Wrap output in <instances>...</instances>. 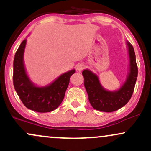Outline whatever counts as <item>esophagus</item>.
<instances>
[{
  "label": "esophagus",
  "mask_w": 151,
  "mask_h": 151,
  "mask_svg": "<svg viewBox=\"0 0 151 151\" xmlns=\"http://www.w3.org/2000/svg\"><path fill=\"white\" fill-rule=\"evenodd\" d=\"M84 68H85V65H84V64H79V65H77V70L79 71V72L82 71Z\"/></svg>",
  "instance_id": "34e87169"
}]
</instances>
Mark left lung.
I'll return each mask as SVG.
<instances>
[{
  "instance_id": "obj_1",
  "label": "left lung",
  "mask_w": 151,
  "mask_h": 151,
  "mask_svg": "<svg viewBox=\"0 0 151 151\" xmlns=\"http://www.w3.org/2000/svg\"><path fill=\"white\" fill-rule=\"evenodd\" d=\"M126 45L129 57V72L125 82L118 90L108 91L101 85L96 74L89 70L82 72L89 101L96 110L104 112L115 111L125 106L131 98L138 77V67L132 45L128 41Z\"/></svg>"
}]
</instances>
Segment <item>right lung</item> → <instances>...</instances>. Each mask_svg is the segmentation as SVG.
<instances>
[{
    "instance_id": "right-lung-1",
    "label": "right lung",
    "mask_w": 151,
    "mask_h": 151,
    "mask_svg": "<svg viewBox=\"0 0 151 151\" xmlns=\"http://www.w3.org/2000/svg\"><path fill=\"white\" fill-rule=\"evenodd\" d=\"M26 42L27 40H24L15 55L13 75L14 88L27 109L40 113L52 111L62 103L71 76L76 70H72L61 74L47 86H36L26 73L24 65Z\"/></svg>"
}]
</instances>
